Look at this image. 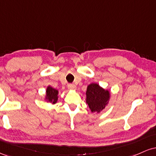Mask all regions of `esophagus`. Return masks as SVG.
I'll use <instances>...</instances> for the list:
<instances>
[{
	"label": "esophagus",
	"mask_w": 156,
	"mask_h": 156,
	"mask_svg": "<svg viewBox=\"0 0 156 156\" xmlns=\"http://www.w3.org/2000/svg\"><path fill=\"white\" fill-rule=\"evenodd\" d=\"M68 89H69V90H76V86L74 85V84H69V85H68Z\"/></svg>",
	"instance_id": "esophagus-1"
}]
</instances>
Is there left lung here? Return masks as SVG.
<instances>
[{"label":"left lung","mask_w":156,"mask_h":156,"mask_svg":"<svg viewBox=\"0 0 156 156\" xmlns=\"http://www.w3.org/2000/svg\"><path fill=\"white\" fill-rule=\"evenodd\" d=\"M111 98V92L97 83L88 85L86 92V103L91 112L100 113L107 106Z\"/></svg>","instance_id":"obj_1"}]
</instances>
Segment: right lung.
Segmentation results:
<instances>
[{
    "instance_id": "right-lung-1",
    "label": "right lung",
    "mask_w": 156,
    "mask_h": 156,
    "mask_svg": "<svg viewBox=\"0 0 156 156\" xmlns=\"http://www.w3.org/2000/svg\"><path fill=\"white\" fill-rule=\"evenodd\" d=\"M44 100L47 103H51L52 105L55 104L58 100V91L53 88L51 86H48Z\"/></svg>"
}]
</instances>
